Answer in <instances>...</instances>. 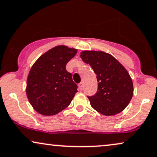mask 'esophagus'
Here are the masks:
<instances>
[{"label":"esophagus","mask_w":157,"mask_h":157,"mask_svg":"<svg viewBox=\"0 0 157 157\" xmlns=\"http://www.w3.org/2000/svg\"><path fill=\"white\" fill-rule=\"evenodd\" d=\"M78 87H79V89H80V90H83V83L80 82V84L78 85Z\"/></svg>","instance_id":"34e87169"}]
</instances>
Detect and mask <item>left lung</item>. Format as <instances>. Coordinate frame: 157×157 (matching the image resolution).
<instances>
[{
    "mask_svg": "<svg viewBox=\"0 0 157 157\" xmlns=\"http://www.w3.org/2000/svg\"><path fill=\"white\" fill-rule=\"evenodd\" d=\"M80 57L96 75L98 90L88 96L91 106L101 114L112 116L126 108L133 95L130 75L119 61L103 51H85Z\"/></svg>",
    "mask_w": 157,
    "mask_h": 157,
    "instance_id": "left-lung-1",
    "label": "left lung"
}]
</instances>
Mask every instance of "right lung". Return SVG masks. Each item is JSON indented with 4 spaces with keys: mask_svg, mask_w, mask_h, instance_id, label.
Wrapping results in <instances>:
<instances>
[{
    "mask_svg": "<svg viewBox=\"0 0 157 157\" xmlns=\"http://www.w3.org/2000/svg\"><path fill=\"white\" fill-rule=\"evenodd\" d=\"M77 51L59 45L41 56L32 67L26 91L30 104L40 114H58L70 104L77 92L72 75L66 69Z\"/></svg>",
    "mask_w": 157,
    "mask_h": 157,
    "instance_id": "right-lung-1",
    "label": "right lung"
}]
</instances>
